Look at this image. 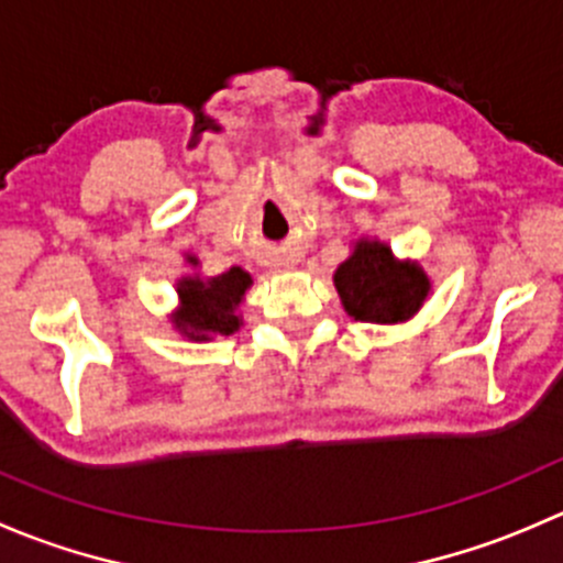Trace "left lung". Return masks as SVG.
Masks as SVG:
<instances>
[{
  "mask_svg": "<svg viewBox=\"0 0 563 563\" xmlns=\"http://www.w3.org/2000/svg\"><path fill=\"white\" fill-rule=\"evenodd\" d=\"M332 280L345 313L371 323L411 321L433 291L419 261L397 258L376 236H360Z\"/></svg>",
  "mask_w": 563,
  "mask_h": 563,
  "instance_id": "obj_1",
  "label": "left lung"
}]
</instances>
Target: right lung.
Listing matches in <instances>:
<instances>
[{
  "mask_svg": "<svg viewBox=\"0 0 563 563\" xmlns=\"http://www.w3.org/2000/svg\"><path fill=\"white\" fill-rule=\"evenodd\" d=\"M185 261L198 266L196 255L187 253ZM253 286V277L242 266H231L229 272L218 277H201L198 272L181 275L176 280V310L172 316V327L187 340H212L218 334H234L242 329L240 305L245 302L247 288Z\"/></svg>",
  "mask_w": 563,
  "mask_h": 563,
  "instance_id": "1",
  "label": "right lung"
}]
</instances>
